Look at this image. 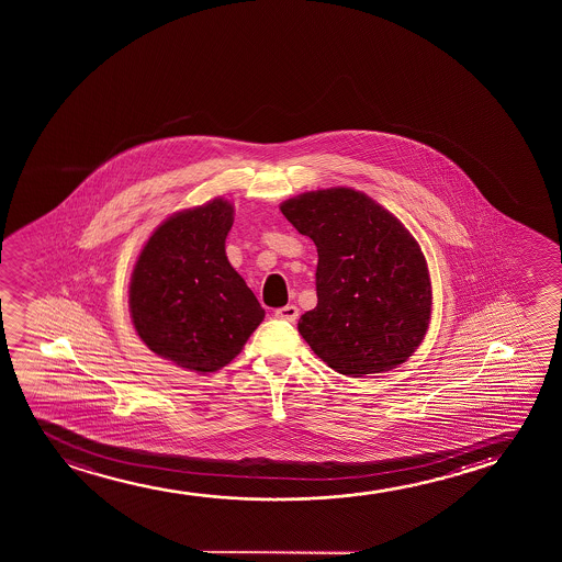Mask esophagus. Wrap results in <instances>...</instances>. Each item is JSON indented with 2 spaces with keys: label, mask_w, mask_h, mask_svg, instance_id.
Instances as JSON below:
<instances>
[{
  "label": "esophagus",
  "mask_w": 562,
  "mask_h": 562,
  "mask_svg": "<svg viewBox=\"0 0 562 562\" xmlns=\"http://www.w3.org/2000/svg\"><path fill=\"white\" fill-rule=\"evenodd\" d=\"M274 316L280 318V321H285V323H295L297 316H300V308L295 307V305H285V307L277 308Z\"/></svg>",
  "instance_id": "1"
}]
</instances>
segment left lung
<instances>
[{"label":"left lung","instance_id":"obj_1","mask_svg":"<svg viewBox=\"0 0 562 562\" xmlns=\"http://www.w3.org/2000/svg\"><path fill=\"white\" fill-rule=\"evenodd\" d=\"M280 211L318 254V303L297 324L311 349L353 378L407 361L428 330L431 285L405 226L351 188L303 193Z\"/></svg>","mask_w":562,"mask_h":562}]
</instances>
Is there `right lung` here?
Instances as JSON below:
<instances>
[{"label":"right lung","instance_id":"1","mask_svg":"<svg viewBox=\"0 0 562 562\" xmlns=\"http://www.w3.org/2000/svg\"><path fill=\"white\" fill-rule=\"evenodd\" d=\"M228 201L170 216L147 239L131 280L134 328L154 353L195 372H215L239 355L265 318L224 239Z\"/></svg>","mask_w":562,"mask_h":562}]
</instances>
